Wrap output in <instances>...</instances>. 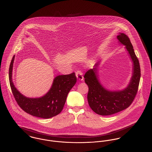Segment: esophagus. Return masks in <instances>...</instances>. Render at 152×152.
Returning a JSON list of instances; mask_svg holds the SVG:
<instances>
[{"label":"esophagus","mask_w":152,"mask_h":152,"mask_svg":"<svg viewBox=\"0 0 152 152\" xmlns=\"http://www.w3.org/2000/svg\"><path fill=\"white\" fill-rule=\"evenodd\" d=\"M76 76L77 77V80L82 81L83 80V73L81 70H77L76 72Z\"/></svg>","instance_id":"34e87169"}]
</instances>
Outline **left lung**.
I'll return each instance as SVG.
<instances>
[{
  "label": "left lung",
  "instance_id": "8db88e82",
  "mask_svg": "<svg viewBox=\"0 0 152 152\" xmlns=\"http://www.w3.org/2000/svg\"><path fill=\"white\" fill-rule=\"evenodd\" d=\"M119 42L126 46L133 62V73L127 88L122 91H109L100 84L97 75L96 64L93 69L87 70L84 77L88 87L87 100L90 107L96 114L109 116L122 111L132 104L138 92L140 78L139 60L136 56L129 37L123 34L117 36Z\"/></svg>",
  "mask_w": 152,
  "mask_h": 152
}]
</instances>
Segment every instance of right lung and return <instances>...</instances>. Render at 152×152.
Instances as JSON below:
<instances>
[{
    "instance_id": "right-lung-1",
    "label": "right lung",
    "mask_w": 152,
    "mask_h": 152,
    "mask_svg": "<svg viewBox=\"0 0 152 152\" xmlns=\"http://www.w3.org/2000/svg\"><path fill=\"white\" fill-rule=\"evenodd\" d=\"M15 56L9 68V82L12 93L20 107L26 113L36 117L49 118L61 113L68 94L77 81L75 73L59 75L54 79L48 92L43 96L30 98L23 96L15 87L12 81V70Z\"/></svg>"
}]
</instances>
